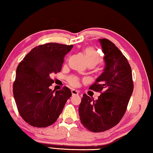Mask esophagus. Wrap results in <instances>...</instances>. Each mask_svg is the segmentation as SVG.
Returning a JSON list of instances; mask_svg holds the SVG:
<instances>
[{
    "label": "esophagus",
    "instance_id": "obj_1",
    "mask_svg": "<svg viewBox=\"0 0 153 153\" xmlns=\"http://www.w3.org/2000/svg\"><path fill=\"white\" fill-rule=\"evenodd\" d=\"M71 93H72V95H77L79 94V92L76 89H72L71 90Z\"/></svg>",
    "mask_w": 153,
    "mask_h": 153
}]
</instances>
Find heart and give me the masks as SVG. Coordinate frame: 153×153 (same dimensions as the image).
Instances as JSON below:
<instances>
[{"mask_svg":"<svg viewBox=\"0 0 153 153\" xmlns=\"http://www.w3.org/2000/svg\"><path fill=\"white\" fill-rule=\"evenodd\" d=\"M84 54L87 65L95 66L102 60L100 53L92 47L85 48L84 49ZM69 82L71 85H77L78 84V79L76 77H71L69 79Z\"/></svg>","mask_w":153,"mask_h":153,"instance_id":"heart-1","label":"heart"}]
</instances>
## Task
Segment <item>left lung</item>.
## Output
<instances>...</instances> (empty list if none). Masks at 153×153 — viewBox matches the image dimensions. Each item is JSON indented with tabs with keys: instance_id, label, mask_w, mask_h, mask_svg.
<instances>
[{
	"instance_id": "left-lung-1",
	"label": "left lung",
	"mask_w": 153,
	"mask_h": 153,
	"mask_svg": "<svg viewBox=\"0 0 153 153\" xmlns=\"http://www.w3.org/2000/svg\"><path fill=\"white\" fill-rule=\"evenodd\" d=\"M104 54V68L89 89L101 92L98 99L83 95L79 115L84 126L94 133L117 125L126 112L133 91L132 71L127 59L110 40L99 39Z\"/></svg>"
}]
</instances>
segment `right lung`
Wrapping results in <instances>:
<instances>
[{
	"instance_id": "1",
	"label": "right lung",
	"mask_w": 153,
	"mask_h": 153,
	"mask_svg": "<svg viewBox=\"0 0 153 153\" xmlns=\"http://www.w3.org/2000/svg\"><path fill=\"white\" fill-rule=\"evenodd\" d=\"M73 45L47 43L33 48L16 69L13 93L18 112L31 126L45 128L53 124L71 96L69 88L52 91L50 76L60 72L64 58Z\"/></svg>"
}]
</instances>
